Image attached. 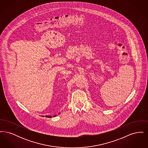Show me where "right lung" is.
Returning a JSON list of instances; mask_svg holds the SVG:
<instances>
[{
	"label": "right lung",
	"mask_w": 148,
	"mask_h": 148,
	"mask_svg": "<svg viewBox=\"0 0 148 148\" xmlns=\"http://www.w3.org/2000/svg\"><path fill=\"white\" fill-rule=\"evenodd\" d=\"M56 115H55L54 116H56ZM45 116H46V117H47V118H51V116H48V115H46Z\"/></svg>",
	"instance_id": "right-lung-1"
}]
</instances>
